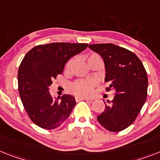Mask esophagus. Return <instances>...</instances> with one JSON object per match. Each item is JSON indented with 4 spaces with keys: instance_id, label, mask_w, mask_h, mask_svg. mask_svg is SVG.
I'll list each match as a JSON object with an SVG mask.
<instances>
[{
    "instance_id": "1",
    "label": "esophagus",
    "mask_w": 160,
    "mask_h": 160,
    "mask_svg": "<svg viewBox=\"0 0 160 160\" xmlns=\"http://www.w3.org/2000/svg\"><path fill=\"white\" fill-rule=\"evenodd\" d=\"M76 100L77 102L79 101H82V100H87V101H92V99H89V98H79V97H76Z\"/></svg>"
}]
</instances>
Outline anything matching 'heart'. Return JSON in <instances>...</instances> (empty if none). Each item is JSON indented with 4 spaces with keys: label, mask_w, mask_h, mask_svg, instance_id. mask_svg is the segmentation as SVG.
I'll list each match as a JSON object with an SVG mask.
<instances>
[{
    "label": "heart",
    "mask_w": 160,
    "mask_h": 160,
    "mask_svg": "<svg viewBox=\"0 0 160 160\" xmlns=\"http://www.w3.org/2000/svg\"><path fill=\"white\" fill-rule=\"evenodd\" d=\"M97 56H99V55L97 53H92L88 58V60L93 57H97ZM72 63H73V58L70 59L66 63L65 70L67 72L70 71ZM96 85V82L92 80H79L71 84L70 91L72 94L76 95V97H79V98H88V97L92 96L93 93V89Z\"/></svg>",
    "instance_id": "heart-1"
}]
</instances>
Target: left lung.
Here are the masks:
<instances>
[{"label": "left lung", "mask_w": 160, "mask_h": 160, "mask_svg": "<svg viewBox=\"0 0 160 160\" xmlns=\"http://www.w3.org/2000/svg\"><path fill=\"white\" fill-rule=\"evenodd\" d=\"M89 49L102 56L106 68V90L115 92L111 106L98 116L111 132H119L132 124L147 98L148 78L144 66L135 53L114 44H94ZM108 102H110L108 101Z\"/></svg>", "instance_id": "obj_1"}]
</instances>
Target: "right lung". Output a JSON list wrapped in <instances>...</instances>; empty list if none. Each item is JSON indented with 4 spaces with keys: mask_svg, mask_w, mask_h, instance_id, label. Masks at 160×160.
<instances>
[{
    "mask_svg": "<svg viewBox=\"0 0 160 160\" xmlns=\"http://www.w3.org/2000/svg\"><path fill=\"white\" fill-rule=\"evenodd\" d=\"M87 47L85 43H50L37 45L24 56L18 68V92L28 116L37 126L53 129L69 117L75 98L64 94L55 100L49 86L62 73L67 62Z\"/></svg>",
    "mask_w": 160,
    "mask_h": 160,
    "instance_id": "obj_1",
    "label": "right lung"
}]
</instances>
